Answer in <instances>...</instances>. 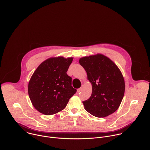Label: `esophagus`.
Masks as SVG:
<instances>
[{
  "label": "esophagus",
  "mask_w": 150,
  "mask_h": 150,
  "mask_svg": "<svg viewBox=\"0 0 150 150\" xmlns=\"http://www.w3.org/2000/svg\"><path fill=\"white\" fill-rule=\"evenodd\" d=\"M81 90H82V88H78V89L77 90V91L79 93V92H80V91H81Z\"/></svg>",
  "instance_id": "34e87169"
}]
</instances>
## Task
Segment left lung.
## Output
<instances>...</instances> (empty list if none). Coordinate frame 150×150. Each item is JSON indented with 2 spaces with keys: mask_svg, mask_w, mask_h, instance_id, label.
Here are the masks:
<instances>
[{
  "mask_svg": "<svg viewBox=\"0 0 150 150\" xmlns=\"http://www.w3.org/2000/svg\"><path fill=\"white\" fill-rule=\"evenodd\" d=\"M92 84V93L83 101L85 110L97 117H105L117 110L125 90L123 76L110 59L97 54L79 59Z\"/></svg>",
  "mask_w": 150,
  "mask_h": 150,
  "instance_id": "left-lung-1",
  "label": "left lung"
}]
</instances>
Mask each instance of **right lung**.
Segmentation results:
<instances>
[{
  "label": "right lung",
  "instance_id": "obj_1",
  "mask_svg": "<svg viewBox=\"0 0 150 150\" xmlns=\"http://www.w3.org/2000/svg\"><path fill=\"white\" fill-rule=\"evenodd\" d=\"M73 58H50L40 64L28 86L30 99L36 110L50 115L61 111L76 93L66 74Z\"/></svg>",
  "mask_w": 150,
  "mask_h": 150
}]
</instances>
